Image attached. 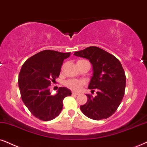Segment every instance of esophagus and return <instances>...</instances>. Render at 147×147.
<instances>
[{
    "instance_id": "1",
    "label": "esophagus",
    "mask_w": 147,
    "mask_h": 147,
    "mask_svg": "<svg viewBox=\"0 0 147 147\" xmlns=\"http://www.w3.org/2000/svg\"><path fill=\"white\" fill-rule=\"evenodd\" d=\"M72 96H78V95H79V93L72 92Z\"/></svg>"
}]
</instances>
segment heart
Returning <instances> with one entry per match:
<instances>
[{"mask_svg": "<svg viewBox=\"0 0 147 147\" xmlns=\"http://www.w3.org/2000/svg\"><path fill=\"white\" fill-rule=\"evenodd\" d=\"M86 60H79L78 61V63L84 62ZM85 84V81L80 79H69L66 80L64 82V85L66 87H68L70 90L73 91H80L82 89L83 85Z\"/></svg>", "mask_w": 147, "mask_h": 147, "instance_id": "heart-1", "label": "heart"}]
</instances>
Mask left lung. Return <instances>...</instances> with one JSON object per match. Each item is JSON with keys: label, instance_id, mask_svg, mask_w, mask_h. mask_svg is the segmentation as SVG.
<instances>
[{"label": "left lung", "instance_id": "left-lung-1", "mask_svg": "<svg viewBox=\"0 0 147 147\" xmlns=\"http://www.w3.org/2000/svg\"><path fill=\"white\" fill-rule=\"evenodd\" d=\"M74 55L90 61L93 76L88 88L94 97L86 94V104L80 107L82 113L94 120L107 119L114 114L125 94L126 77L119 60L114 55L98 47L91 46L76 51Z\"/></svg>", "mask_w": 147, "mask_h": 147}]
</instances>
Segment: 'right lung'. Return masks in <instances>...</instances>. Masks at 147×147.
Instances as JSON below:
<instances>
[{
  "instance_id": "right-lung-1",
  "label": "right lung",
  "mask_w": 147,
  "mask_h": 147,
  "mask_svg": "<svg viewBox=\"0 0 147 147\" xmlns=\"http://www.w3.org/2000/svg\"><path fill=\"white\" fill-rule=\"evenodd\" d=\"M70 55L53 50H44L29 57L22 65L18 78L21 98L35 117L52 120L62 110L63 100L71 95L66 87H60L51 96L49 87L59 77L64 59Z\"/></svg>"
}]
</instances>
